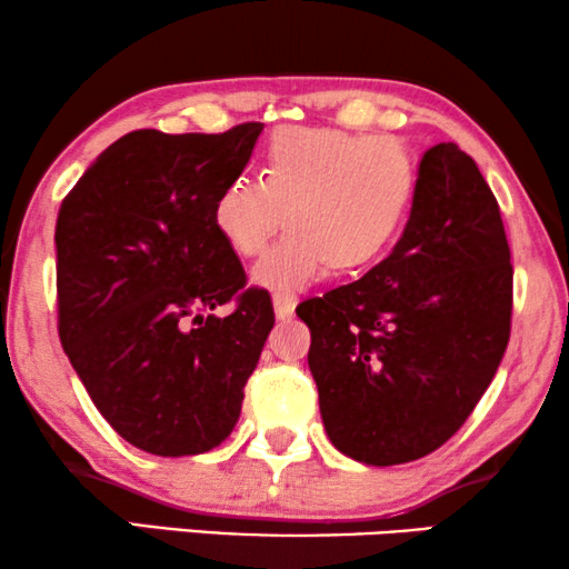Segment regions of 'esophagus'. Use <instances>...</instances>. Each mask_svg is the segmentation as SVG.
Masks as SVG:
<instances>
[{
  "instance_id": "obj_1",
  "label": "esophagus",
  "mask_w": 569,
  "mask_h": 569,
  "mask_svg": "<svg viewBox=\"0 0 569 569\" xmlns=\"http://www.w3.org/2000/svg\"><path fill=\"white\" fill-rule=\"evenodd\" d=\"M295 306H298V298L290 292H277L274 295V316L279 321H287V318H292L295 313Z\"/></svg>"
}]
</instances>
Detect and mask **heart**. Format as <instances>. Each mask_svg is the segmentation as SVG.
<instances>
[{
  "label": "heart",
  "instance_id": "heart-1",
  "mask_svg": "<svg viewBox=\"0 0 569 569\" xmlns=\"http://www.w3.org/2000/svg\"><path fill=\"white\" fill-rule=\"evenodd\" d=\"M417 160L399 139L337 127H282L261 154L259 181L232 176L212 201V224L232 253L251 259L279 224L290 230L256 263L271 292L302 290L329 267L362 269L399 236L417 197Z\"/></svg>",
  "mask_w": 569,
  "mask_h": 569
}]
</instances>
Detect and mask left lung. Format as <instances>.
Segmentation results:
<instances>
[{
	"label": "left lung",
	"instance_id": "left-lung-1",
	"mask_svg": "<svg viewBox=\"0 0 569 569\" xmlns=\"http://www.w3.org/2000/svg\"><path fill=\"white\" fill-rule=\"evenodd\" d=\"M399 243L298 316L333 448L368 466L417 461L453 438L510 339L512 267L500 207L453 142L422 154Z\"/></svg>",
	"mask_w": 569,
	"mask_h": 569
}]
</instances>
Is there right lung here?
Returning a JSON list of instances; mask_svg holds the SVG:
<instances>
[{"label": "right lung", "mask_w": 569, "mask_h": 569, "mask_svg": "<svg viewBox=\"0 0 569 569\" xmlns=\"http://www.w3.org/2000/svg\"><path fill=\"white\" fill-rule=\"evenodd\" d=\"M261 131H129L59 207L61 347L106 422L152 456L228 438L274 326L269 295L246 290L212 224L217 191L243 173ZM230 299V317L211 316Z\"/></svg>", "instance_id": "add662e5"}]
</instances>
